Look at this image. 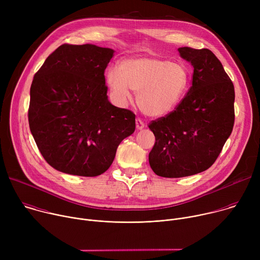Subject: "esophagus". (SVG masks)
<instances>
[{
	"label": "esophagus",
	"instance_id": "esophagus-1",
	"mask_svg": "<svg viewBox=\"0 0 260 260\" xmlns=\"http://www.w3.org/2000/svg\"><path fill=\"white\" fill-rule=\"evenodd\" d=\"M136 127H137V129H143L144 127H145V124H144V122L141 120V119H136Z\"/></svg>",
	"mask_w": 260,
	"mask_h": 260
}]
</instances>
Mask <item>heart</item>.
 <instances>
[{"mask_svg": "<svg viewBox=\"0 0 260 260\" xmlns=\"http://www.w3.org/2000/svg\"><path fill=\"white\" fill-rule=\"evenodd\" d=\"M107 82L121 101L137 93V104L150 117L172 113L187 92L190 76L186 66L151 56L122 59L106 74Z\"/></svg>", "mask_w": 260, "mask_h": 260, "instance_id": "heart-1", "label": "heart"}]
</instances>
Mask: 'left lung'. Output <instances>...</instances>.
Here are the masks:
<instances>
[{
	"label": "left lung",
	"instance_id": "8db88e82",
	"mask_svg": "<svg viewBox=\"0 0 260 260\" xmlns=\"http://www.w3.org/2000/svg\"><path fill=\"white\" fill-rule=\"evenodd\" d=\"M178 51L193 68L192 85L174 112L149 124L155 136L149 164L165 178L208 170L235 122V87L220 60L206 48L181 47Z\"/></svg>",
	"mask_w": 260,
	"mask_h": 260
}]
</instances>
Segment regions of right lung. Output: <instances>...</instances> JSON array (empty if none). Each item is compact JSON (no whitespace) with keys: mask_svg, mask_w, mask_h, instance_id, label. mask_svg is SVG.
Segmentation results:
<instances>
[{"mask_svg":"<svg viewBox=\"0 0 260 260\" xmlns=\"http://www.w3.org/2000/svg\"><path fill=\"white\" fill-rule=\"evenodd\" d=\"M114 52L93 44H63L34 76L29 129L56 171L101 175L112 165L122 140L135 132V114L108 100L104 72Z\"/></svg>","mask_w":260,"mask_h":260,"instance_id":"right-lung-1","label":"right lung"}]
</instances>
